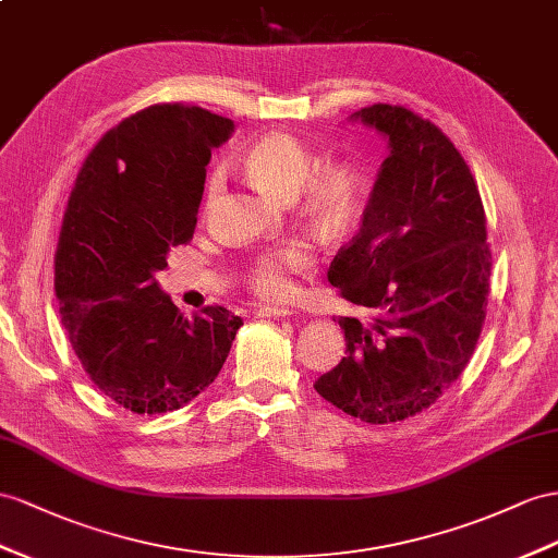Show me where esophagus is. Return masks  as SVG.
<instances>
[{
	"instance_id": "esophagus-1",
	"label": "esophagus",
	"mask_w": 558,
	"mask_h": 558,
	"mask_svg": "<svg viewBox=\"0 0 558 558\" xmlns=\"http://www.w3.org/2000/svg\"><path fill=\"white\" fill-rule=\"evenodd\" d=\"M256 318H290L292 311L282 308V306H262L254 311Z\"/></svg>"
}]
</instances>
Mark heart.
<instances>
[{
	"label": "heart",
	"mask_w": 558,
	"mask_h": 558,
	"mask_svg": "<svg viewBox=\"0 0 558 558\" xmlns=\"http://www.w3.org/2000/svg\"><path fill=\"white\" fill-rule=\"evenodd\" d=\"M240 165L245 174L270 195L292 199L302 193L304 209L325 226H344L359 199V174L351 165L330 162L318 167L311 175L310 171L316 167V155L292 134L270 132L256 138L252 146L242 150ZM221 191L223 177L214 171L205 189V211L214 207ZM311 262L313 252L302 240L270 247L254 256L247 268L250 290L270 302L290 296L294 290L292 276Z\"/></svg>",
	"instance_id": "1"
}]
</instances>
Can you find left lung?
<instances>
[{
  "label": "left lung",
  "mask_w": 558,
  "mask_h": 558,
  "mask_svg": "<svg viewBox=\"0 0 558 558\" xmlns=\"http://www.w3.org/2000/svg\"><path fill=\"white\" fill-rule=\"evenodd\" d=\"M389 141L361 233L327 270L367 320L339 318L347 355L313 384L367 424L403 422L434 405L476 349L493 256L478 185L434 122L403 106L353 112Z\"/></svg>",
  "instance_id": "obj_1"
}]
</instances>
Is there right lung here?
<instances>
[{"instance_id": "1", "label": "right lung", "mask_w": 558, "mask_h": 558, "mask_svg": "<svg viewBox=\"0 0 558 558\" xmlns=\"http://www.w3.org/2000/svg\"><path fill=\"white\" fill-rule=\"evenodd\" d=\"M233 122L157 104L124 118L82 162L56 250V296L84 373L136 415L185 405L217 379L242 320L207 306L189 320L155 280L193 238L211 148Z\"/></svg>"}]
</instances>
